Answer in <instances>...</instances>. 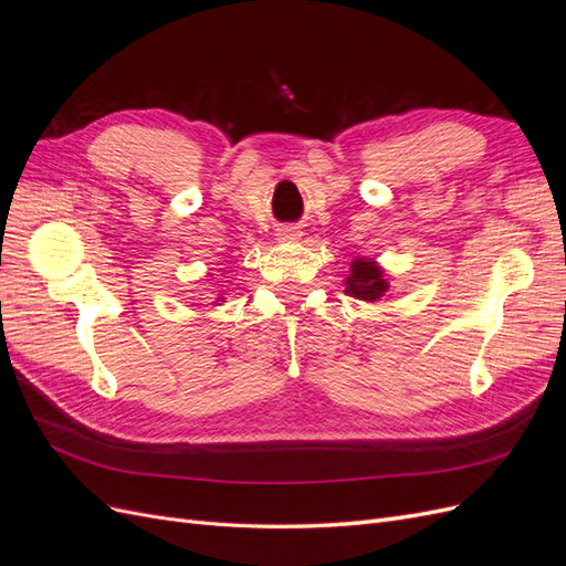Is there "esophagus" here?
Listing matches in <instances>:
<instances>
[{"mask_svg": "<svg viewBox=\"0 0 566 566\" xmlns=\"http://www.w3.org/2000/svg\"><path fill=\"white\" fill-rule=\"evenodd\" d=\"M279 238L281 241H297L300 231L295 227H283V229H279Z\"/></svg>", "mask_w": 566, "mask_h": 566, "instance_id": "34e87169", "label": "esophagus"}]
</instances>
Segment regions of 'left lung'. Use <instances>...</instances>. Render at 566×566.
Listing matches in <instances>:
<instances>
[{
	"label": "left lung",
	"instance_id": "8db88e82",
	"mask_svg": "<svg viewBox=\"0 0 566 566\" xmlns=\"http://www.w3.org/2000/svg\"><path fill=\"white\" fill-rule=\"evenodd\" d=\"M345 285H347L345 290L347 295L364 302L380 300L389 290L382 269L373 260H364V256H358V260L352 262V273L347 276Z\"/></svg>",
	"mask_w": 566,
	"mask_h": 566
}]
</instances>
